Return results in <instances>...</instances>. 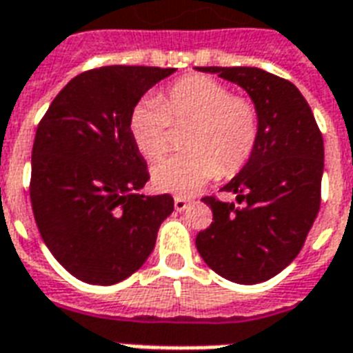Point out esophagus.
Here are the masks:
<instances>
[{
	"mask_svg": "<svg viewBox=\"0 0 353 353\" xmlns=\"http://www.w3.org/2000/svg\"><path fill=\"white\" fill-rule=\"evenodd\" d=\"M190 206V201L184 197H174V210L184 212Z\"/></svg>",
	"mask_w": 353,
	"mask_h": 353,
	"instance_id": "esophagus-1",
	"label": "esophagus"
}]
</instances>
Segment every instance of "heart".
Wrapping results in <instances>:
<instances>
[{
  "mask_svg": "<svg viewBox=\"0 0 353 353\" xmlns=\"http://www.w3.org/2000/svg\"><path fill=\"white\" fill-rule=\"evenodd\" d=\"M171 123H192L184 137L188 152L158 161L152 184L174 195H192L219 174L238 173L253 154L261 128L253 100L230 94L225 83L205 74L176 79L160 97L143 98L130 111V137L145 160L165 152Z\"/></svg>",
  "mask_w": 353,
  "mask_h": 353,
  "instance_id": "1",
  "label": "heart"
}]
</instances>
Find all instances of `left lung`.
Returning a JSON list of instances; mask_svg holds the SVG:
<instances>
[{"instance_id": "1", "label": "left lung", "mask_w": 353, "mask_h": 353, "mask_svg": "<svg viewBox=\"0 0 353 353\" xmlns=\"http://www.w3.org/2000/svg\"><path fill=\"white\" fill-rule=\"evenodd\" d=\"M238 83L259 110V139L225 192L205 197L214 221L195 238L199 255L225 279L256 285L283 272L305 243L320 210L324 139L298 87L255 66H199Z\"/></svg>"}]
</instances>
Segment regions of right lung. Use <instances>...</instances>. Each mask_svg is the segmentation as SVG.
<instances>
[{"instance_id": "obj_1", "label": "right lung", "mask_w": 353, "mask_h": 353, "mask_svg": "<svg viewBox=\"0 0 353 353\" xmlns=\"http://www.w3.org/2000/svg\"><path fill=\"white\" fill-rule=\"evenodd\" d=\"M174 68L100 66L66 83L37 126L29 197L42 240L66 272L115 285L152 253L169 193H139L147 161L128 132L141 97Z\"/></svg>"}]
</instances>
